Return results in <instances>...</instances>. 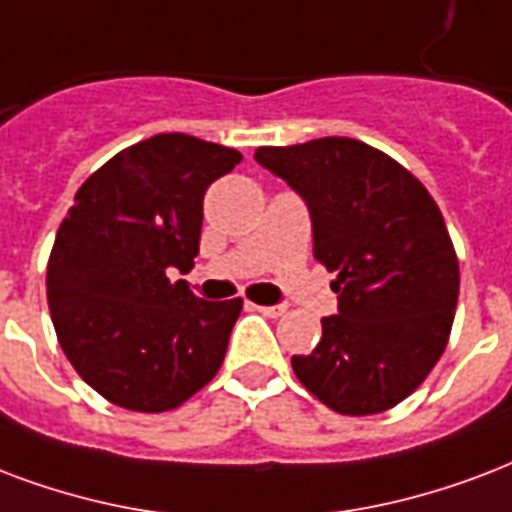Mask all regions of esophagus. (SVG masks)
Wrapping results in <instances>:
<instances>
[{
	"label": "esophagus",
	"mask_w": 512,
	"mask_h": 512,
	"mask_svg": "<svg viewBox=\"0 0 512 512\" xmlns=\"http://www.w3.org/2000/svg\"><path fill=\"white\" fill-rule=\"evenodd\" d=\"M252 308H257L260 314H265V317H271V319L284 317V314H287V306H255V303H252Z\"/></svg>",
	"instance_id": "34e87169"
}]
</instances>
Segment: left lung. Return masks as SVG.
Listing matches in <instances>:
<instances>
[{"label":"left lung","instance_id":"8db88e82","mask_svg":"<svg viewBox=\"0 0 512 512\" xmlns=\"http://www.w3.org/2000/svg\"><path fill=\"white\" fill-rule=\"evenodd\" d=\"M255 161L306 201L314 257L338 273V314L322 319L317 349L292 357L295 376L343 416L395 408L454 325L459 260L435 198L395 158L346 136L257 147Z\"/></svg>","mask_w":512,"mask_h":512}]
</instances>
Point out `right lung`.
<instances>
[{"mask_svg":"<svg viewBox=\"0 0 512 512\" xmlns=\"http://www.w3.org/2000/svg\"><path fill=\"white\" fill-rule=\"evenodd\" d=\"M241 152L187 134L120 150L85 179L48 260V306L66 360L104 400L163 413L220 370L241 298L201 300L187 273L204 193Z\"/></svg>","mask_w":512,"mask_h":512,"instance_id":"1","label":"right lung"}]
</instances>
